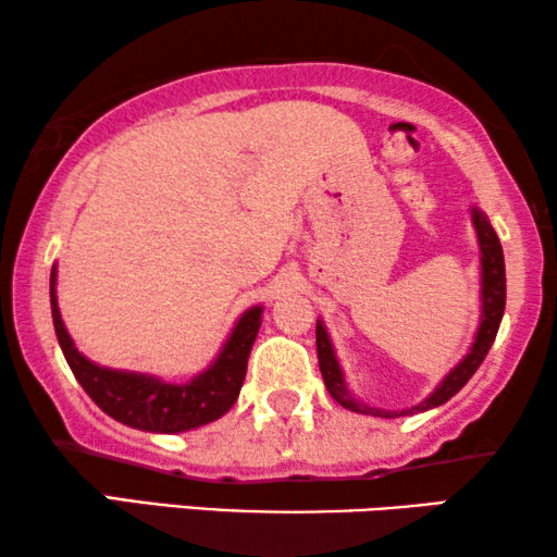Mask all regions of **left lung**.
Segmentation results:
<instances>
[{"instance_id": "1", "label": "left lung", "mask_w": 557, "mask_h": 557, "mask_svg": "<svg viewBox=\"0 0 557 557\" xmlns=\"http://www.w3.org/2000/svg\"><path fill=\"white\" fill-rule=\"evenodd\" d=\"M474 225H476V235H479V246H482V296H484V311H482V326H479L476 342L471 347V352L463 357L459 362V368L451 370L444 383L436 387V393L431 395L429 400H423L421 406L408 408V410H377V408H362L352 395L347 393L345 380H342L337 357L332 352L330 337H326L324 326L317 324V357H319V370H322L324 385L326 391L339 406H345L355 413H364L370 410L372 416L377 418H398V416H410V413H421V410L444 406L448 398H454L456 393L461 391L463 385L469 383V377L479 370V364L484 362L486 352L492 349V342L497 337L502 314H505V296H507V278H505V253H502L499 238L497 233L492 231L490 220H486L482 212L474 210Z\"/></svg>"}]
</instances>
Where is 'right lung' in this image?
I'll return each instance as SVG.
<instances>
[{"label": "right lung", "mask_w": 557, "mask_h": 557, "mask_svg": "<svg viewBox=\"0 0 557 557\" xmlns=\"http://www.w3.org/2000/svg\"><path fill=\"white\" fill-rule=\"evenodd\" d=\"M50 278L52 324H55L60 349H63L75 380H78L83 391L94 398V403L103 413L132 425V429L180 433L215 421V418L231 410L240 393L243 380H246L248 355L256 342L258 326H261V307L250 309L240 317L225 349L220 352L215 364L208 372L197 375L187 385H170L147 375L106 370L88 362L75 349L71 334L65 332L63 319H60L55 299V269H52Z\"/></svg>", "instance_id": "1"}]
</instances>
